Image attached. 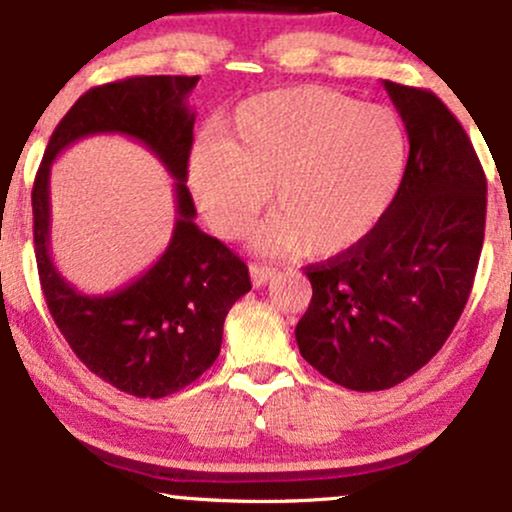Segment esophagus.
<instances>
[{"label":"esophagus","mask_w":512,"mask_h":512,"mask_svg":"<svg viewBox=\"0 0 512 512\" xmlns=\"http://www.w3.org/2000/svg\"><path fill=\"white\" fill-rule=\"evenodd\" d=\"M274 269L264 267V264H250V279H252V286H264L269 279H274Z\"/></svg>","instance_id":"1"}]
</instances>
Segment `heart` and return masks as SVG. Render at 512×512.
<instances>
[{"label": "heart", "mask_w": 512, "mask_h": 512, "mask_svg": "<svg viewBox=\"0 0 512 512\" xmlns=\"http://www.w3.org/2000/svg\"><path fill=\"white\" fill-rule=\"evenodd\" d=\"M404 166L407 134L392 110L327 88H291L243 103L221 142L195 146L190 190L219 236L240 238L269 187L276 216L257 233V248L330 260L378 226Z\"/></svg>", "instance_id": "b5f03b06"}]
</instances>
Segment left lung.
<instances>
[{
  "instance_id": "left-lung-1",
  "label": "left lung",
  "mask_w": 512,
  "mask_h": 512,
  "mask_svg": "<svg viewBox=\"0 0 512 512\" xmlns=\"http://www.w3.org/2000/svg\"><path fill=\"white\" fill-rule=\"evenodd\" d=\"M409 137L392 204L356 248L305 267L301 356L356 392L424 368L460 320L484 245L486 175L457 117L426 88L383 81Z\"/></svg>"
}]
</instances>
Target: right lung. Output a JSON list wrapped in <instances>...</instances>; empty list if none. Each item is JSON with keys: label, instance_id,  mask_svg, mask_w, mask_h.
<instances>
[{"label": "right lung", "instance_id": "obj_1", "mask_svg": "<svg viewBox=\"0 0 512 512\" xmlns=\"http://www.w3.org/2000/svg\"><path fill=\"white\" fill-rule=\"evenodd\" d=\"M199 76H132L86 91L52 132L33 182V243L50 315L79 361L134 397H168L195 383L221 351L223 320L252 289L245 262L199 231L187 190L195 113L187 96ZM91 133L142 141L176 180L169 248L132 285L103 297L76 292L49 257V168Z\"/></svg>", "mask_w": 512, "mask_h": 512}]
</instances>
